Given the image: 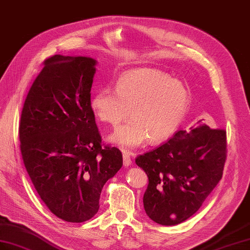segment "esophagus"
Returning <instances> with one entry per match:
<instances>
[{
	"label": "esophagus",
	"mask_w": 250,
	"mask_h": 250,
	"mask_svg": "<svg viewBox=\"0 0 250 250\" xmlns=\"http://www.w3.org/2000/svg\"><path fill=\"white\" fill-rule=\"evenodd\" d=\"M123 156H124V165L125 167H129V166L132 164V159H131V154L129 152L124 151L123 153Z\"/></svg>",
	"instance_id": "esophagus-1"
}]
</instances>
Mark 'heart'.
<instances>
[{"mask_svg":"<svg viewBox=\"0 0 250 250\" xmlns=\"http://www.w3.org/2000/svg\"><path fill=\"white\" fill-rule=\"evenodd\" d=\"M190 95L186 85L154 68H136L117 80L116 89L101 88L91 99V108L99 120L114 127L129 116L132 119L116 130L111 139L124 149H133L146 140L159 144L180 127L188 112Z\"/></svg>","mask_w":250,"mask_h":250,"instance_id":"b5f03b06","label":"heart"}]
</instances>
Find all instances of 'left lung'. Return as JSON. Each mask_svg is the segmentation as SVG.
<instances>
[{
    "mask_svg": "<svg viewBox=\"0 0 250 250\" xmlns=\"http://www.w3.org/2000/svg\"><path fill=\"white\" fill-rule=\"evenodd\" d=\"M226 130L195 124L136 157L149 178L144 207L151 220L172 226L200 209L223 176Z\"/></svg>",
    "mask_w": 250,
    "mask_h": 250,
    "instance_id": "left-lung-1",
    "label": "left lung"
}]
</instances>
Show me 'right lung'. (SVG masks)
Instances as JSON below:
<instances>
[{"instance_id": "1", "label": "right lung", "mask_w": 250, "mask_h": 250, "mask_svg": "<svg viewBox=\"0 0 250 250\" xmlns=\"http://www.w3.org/2000/svg\"><path fill=\"white\" fill-rule=\"evenodd\" d=\"M43 64L22 108L23 163L48 209L82 223L97 213L101 190L123 166V153L101 143L91 108L96 61L55 55Z\"/></svg>"}]
</instances>
